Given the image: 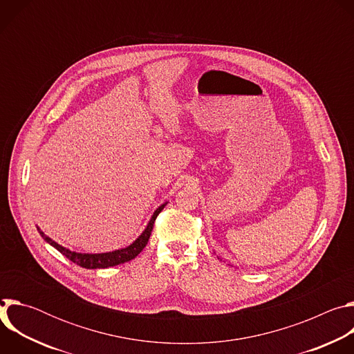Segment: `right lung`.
Wrapping results in <instances>:
<instances>
[{
    "label": "right lung",
    "instance_id": "right-lung-1",
    "mask_svg": "<svg viewBox=\"0 0 354 354\" xmlns=\"http://www.w3.org/2000/svg\"><path fill=\"white\" fill-rule=\"evenodd\" d=\"M165 205H161L154 212L153 217H151V220L147 224V227L142 231V234L131 245H129L127 248L118 249V250L105 252V254H80V252H74V250H70V249L59 245L52 238H48L47 235H44V232L40 231L39 227H37V231H39V234L43 236V239L47 243H50L53 248H56L60 252V254H63L67 259H70L71 262L77 263L78 266L85 268V269H106V268H111V266H116V265L129 262V261L134 259L140 254V252L144 249V246L147 245V242L149 239V235H151V231H153L154 221H156L157 216L162 212Z\"/></svg>",
    "mask_w": 354,
    "mask_h": 354
}]
</instances>
